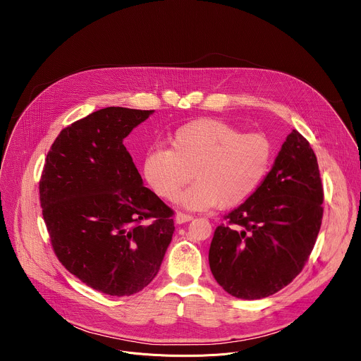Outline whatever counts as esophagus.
Here are the masks:
<instances>
[{"mask_svg":"<svg viewBox=\"0 0 361 361\" xmlns=\"http://www.w3.org/2000/svg\"><path fill=\"white\" fill-rule=\"evenodd\" d=\"M194 217L191 216V214H185V213H177V216H176V221L178 223V224H183V223H187V221H191Z\"/></svg>","mask_w":361,"mask_h":361,"instance_id":"1","label":"esophagus"}]
</instances>
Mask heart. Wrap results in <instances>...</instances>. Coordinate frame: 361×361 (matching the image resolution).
<instances>
[{
	"label": "heart",
	"mask_w": 361,
	"mask_h": 361,
	"mask_svg": "<svg viewBox=\"0 0 361 361\" xmlns=\"http://www.w3.org/2000/svg\"><path fill=\"white\" fill-rule=\"evenodd\" d=\"M271 159L273 147L266 135L243 134L219 120H198L180 127L170 137L169 149H148L142 173L166 200H174L191 177L197 180L178 197L187 209L233 207L259 190Z\"/></svg>",
	"instance_id": "heart-1"
}]
</instances>
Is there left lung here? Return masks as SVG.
<instances>
[{"label": "left lung", "mask_w": 361, "mask_h": 361, "mask_svg": "<svg viewBox=\"0 0 361 361\" xmlns=\"http://www.w3.org/2000/svg\"><path fill=\"white\" fill-rule=\"evenodd\" d=\"M323 200L316 154L293 130L259 190L214 231L209 262L217 283L243 300L264 298L290 284L316 244Z\"/></svg>", "instance_id": "8db88e82"}]
</instances>
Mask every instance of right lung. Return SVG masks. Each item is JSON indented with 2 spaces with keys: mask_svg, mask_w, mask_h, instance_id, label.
<instances>
[{
  "mask_svg": "<svg viewBox=\"0 0 361 361\" xmlns=\"http://www.w3.org/2000/svg\"><path fill=\"white\" fill-rule=\"evenodd\" d=\"M152 110L107 107L61 130L39 180V202L60 263L88 287L131 295L157 276L174 212L149 188L123 144Z\"/></svg>",
  "mask_w": 361,
  "mask_h": 361,
  "instance_id": "obj_1",
  "label": "right lung"
}]
</instances>
